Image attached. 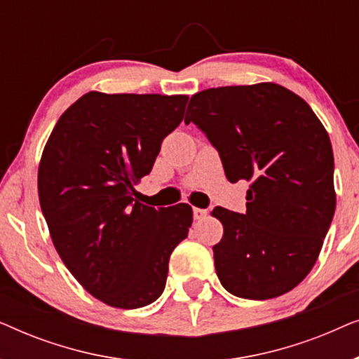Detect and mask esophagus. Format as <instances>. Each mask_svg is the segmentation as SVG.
<instances>
[{"mask_svg":"<svg viewBox=\"0 0 359 359\" xmlns=\"http://www.w3.org/2000/svg\"><path fill=\"white\" fill-rule=\"evenodd\" d=\"M193 214H194V219H196V220H201V219H204L205 215H208V210H205V209H199V208H194V209H193Z\"/></svg>","mask_w":359,"mask_h":359,"instance_id":"1","label":"esophagus"}]
</instances>
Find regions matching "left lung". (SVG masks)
<instances>
[{
	"label": "left lung",
	"mask_w": 359,
	"mask_h": 359,
	"mask_svg": "<svg viewBox=\"0 0 359 359\" xmlns=\"http://www.w3.org/2000/svg\"><path fill=\"white\" fill-rule=\"evenodd\" d=\"M217 149L230 183L245 180L247 212L215 208L224 225L215 271L230 294L264 301L311 273L335 214L330 137L311 106L276 83L196 93L184 117Z\"/></svg>",
	"instance_id": "left-lung-1"
}]
</instances>
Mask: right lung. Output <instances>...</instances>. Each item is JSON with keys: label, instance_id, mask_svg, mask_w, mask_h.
<instances>
[{"label": "right lung", "instance_id": "right-lung-1", "mask_svg": "<svg viewBox=\"0 0 359 359\" xmlns=\"http://www.w3.org/2000/svg\"><path fill=\"white\" fill-rule=\"evenodd\" d=\"M188 100L90 91L63 112L43 147L37 186L52 242L76 281L111 307L156 301L170 255L188 237L189 204L155 209L134 189Z\"/></svg>", "mask_w": 359, "mask_h": 359}]
</instances>
